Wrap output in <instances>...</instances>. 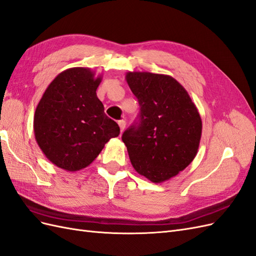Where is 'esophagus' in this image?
I'll return each mask as SVG.
<instances>
[{
	"mask_svg": "<svg viewBox=\"0 0 256 256\" xmlns=\"http://www.w3.org/2000/svg\"><path fill=\"white\" fill-rule=\"evenodd\" d=\"M118 125L120 127V131H124V129H125V127H126V120H118Z\"/></svg>",
	"mask_w": 256,
	"mask_h": 256,
	"instance_id": "esophagus-1",
	"label": "esophagus"
}]
</instances>
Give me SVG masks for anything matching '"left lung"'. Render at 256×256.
Wrapping results in <instances>:
<instances>
[{"label": "left lung", "mask_w": 256, "mask_h": 256, "mask_svg": "<svg viewBox=\"0 0 256 256\" xmlns=\"http://www.w3.org/2000/svg\"><path fill=\"white\" fill-rule=\"evenodd\" d=\"M126 81L140 113L122 140L136 171L154 184L164 182L196 158L202 120L188 92L171 76L129 72Z\"/></svg>", "instance_id": "obj_1"}]
</instances>
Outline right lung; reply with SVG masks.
<instances>
[{
  "label": "right lung",
  "instance_id": "obj_1",
  "mask_svg": "<svg viewBox=\"0 0 256 256\" xmlns=\"http://www.w3.org/2000/svg\"><path fill=\"white\" fill-rule=\"evenodd\" d=\"M102 80L90 68L74 67L58 74L38 102L34 134L53 164L76 172L94 161L120 127L104 114L96 90Z\"/></svg>",
  "mask_w": 256,
  "mask_h": 256
}]
</instances>
